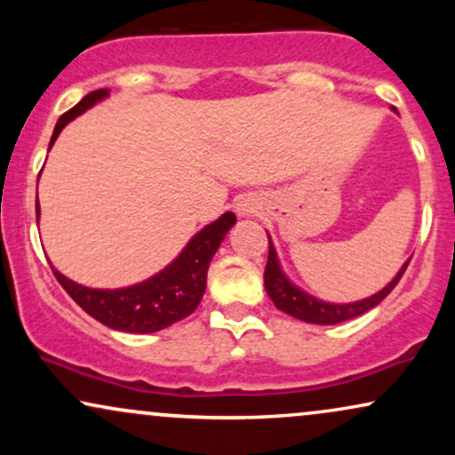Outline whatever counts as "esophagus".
<instances>
[{
	"instance_id": "obj_1",
	"label": "esophagus",
	"mask_w": 455,
	"mask_h": 455,
	"mask_svg": "<svg viewBox=\"0 0 455 455\" xmlns=\"http://www.w3.org/2000/svg\"><path fill=\"white\" fill-rule=\"evenodd\" d=\"M237 213L239 216H250V213H254V205L248 198H243V201L237 203Z\"/></svg>"
}]
</instances>
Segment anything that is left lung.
<instances>
[{"label":"left lung","mask_w":455,"mask_h":455,"mask_svg":"<svg viewBox=\"0 0 455 455\" xmlns=\"http://www.w3.org/2000/svg\"><path fill=\"white\" fill-rule=\"evenodd\" d=\"M269 257H267V267H265V291L274 301V306L278 310L286 312V315L299 318L304 323H312V325H338V323L351 321V318H357L370 312L372 307H377L380 301L387 297L391 291L395 289L402 275H404L406 267H409L411 259L402 265L398 274L391 278L389 284H385L383 289L377 291L374 295L363 297V299L348 301V304H331V301H323L318 297L306 293L304 289L295 284L289 275L282 269L278 252H275V245L271 242L269 233Z\"/></svg>","instance_id":"left-lung-1"}]
</instances>
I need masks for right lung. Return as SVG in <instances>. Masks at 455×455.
<instances>
[{"label":"right lung","mask_w":455,"mask_h":455,"mask_svg":"<svg viewBox=\"0 0 455 455\" xmlns=\"http://www.w3.org/2000/svg\"><path fill=\"white\" fill-rule=\"evenodd\" d=\"M104 98H108V90H96L61 115L55 124L49 148H53L60 132L72 119L85 113L93 104L102 102ZM36 220H40V205H36ZM235 222L237 218L233 212L222 213L218 220L203 227L164 269L148 280L122 289H92L66 278L53 265L51 267L66 293L102 325L128 333H154L196 310L205 293L207 269L213 254L218 252Z\"/></svg>","instance_id":"right-lung-1"}]
</instances>
